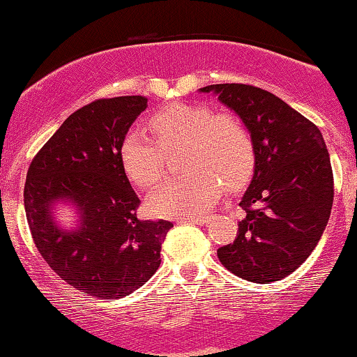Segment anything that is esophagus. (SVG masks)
<instances>
[{
  "instance_id": "1",
  "label": "esophagus",
  "mask_w": 357,
  "mask_h": 357,
  "mask_svg": "<svg viewBox=\"0 0 357 357\" xmlns=\"http://www.w3.org/2000/svg\"><path fill=\"white\" fill-rule=\"evenodd\" d=\"M178 223H192V225H206L210 221V216H198V218H192V216H186V218H178Z\"/></svg>"
}]
</instances>
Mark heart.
Instances as JSON below:
<instances>
[{"label":"heart","mask_w":357,"mask_h":357,"mask_svg":"<svg viewBox=\"0 0 357 357\" xmlns=\"http://www.w3.org/2000/svg\"><path fill=\"white\" fill-rule=\"evenodd\" d=\"M155 136L129 130L119 147L126 174L139 188H153L165 176L166 151L183 146L181 178L159 184L149 196V208L161 216H192L218 199L223 184L240 188L255 167V142L235 114H211L202 104H171L147 121Z\"/></svg>","instance_id":"b5f03b06"}]
</instances>
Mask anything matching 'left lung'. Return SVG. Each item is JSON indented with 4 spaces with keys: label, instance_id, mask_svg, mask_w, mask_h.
I'll list each match as a JSON object with an SVG mask.
<instances>
[{
    "label": "left lung",
    "instance_id": "left-lung-1",
    "mask_svg": "<svg viewBox=\"0 0 357 357\" xmlns=\"http://www.w3.org/2000/svg\"><path fill=\"white\" fill-rule=\"evenodd\" d=\"M255 142V169L240 206L233 243L218 248L225 268L255 284L282 280L301 267L321 240L334 202V176L326 142L297 110L264 89L216 84Z\"/></svg>",
    "mask_w": 357,
    "mask_h": 357
}]
</instances>
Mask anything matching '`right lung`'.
<instances>
[{
  "instance_id": "right-lung-1",
  "label": "right lung",
  "mask_w": 357,
  "mask_h": 357,
  "mask_svg": "<svg viewBox=\"0 0 357 357\" xmlns=\"http://www.w3.org/2000/svg\"><path fill=\"white\" fill-rule=\"evenodd\" d=\"M147 107L141 96L99 99L73 112L31 161L24 211L40 255L73 289L121 298L161 265L173 223L137 218L139 198L122 167L121 141ZM59 202L74 204L79 223L61 229Z\"/></svg>"
}]
</instances>
